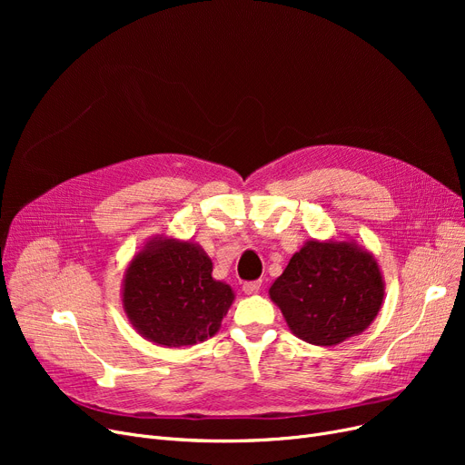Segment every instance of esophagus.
<instances>
[{"label": "esophagus", "mask_w": 465, "mask_h": 465, "mask_svg": "<svg viewBox=\"0 0 465 465\" xmlns=\"http://www.w3.org/2000/svg\"><path fill=\"white\" fill-rule=\"evenodd\" d=\"M260 288H262V282H260V281H252V282H245V284H242V292H245L247 296L258 294Z\"/></svg>", "instance_id": "esophagus-1"}]
</instances>
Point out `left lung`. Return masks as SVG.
<instances>
[{"label": "left lung", "instance_id": "obj_1", "mask_svg": "<svg viewBox=\"0 0 465 465\" xmlns=\"http://www.w3.org/2000/svg\"><path fill=\"white\" fill-rule=\"evenodd\" d=\"M290 331L333 347L368 330L382 307L384 277L356 239H309L270 288Z\"/></svg>", "mask_w": 465, "mask_h": 465}]
</instances>
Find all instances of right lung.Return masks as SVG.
Returning <instances> with one entry per match:
<instances>
[{
    "mask_svg": "<svg viewBox=\"0 0 465 465\" xmlns=\"http://www.w3.org/2000/svg\"><path fill=\"white\" fill-rule=\"evenodd\" d=\"M120 300L143 339L171 349L213 337L235 292L213 277V262L198 242L158 233L132 256Z\"/></svg>",
    "mask_w": 465,
    "mask_h": 465,
    "instance_id": "add662e5",
    "label": "right lung"
}]
</instances>
